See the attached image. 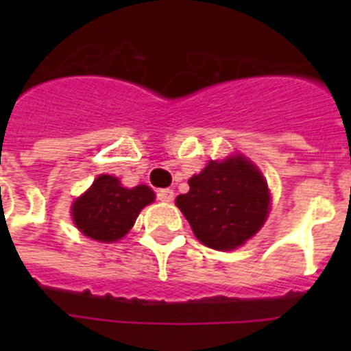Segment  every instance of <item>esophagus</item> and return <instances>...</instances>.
Listing matches in <instances>:
<instances>
[{
	"mask_svg": "<svg viewBox=\"0 0 351 351\" xmlns=\"http://www.w3.org/2000/svg\"><path fill=\"white\" fill-rule=\"evenodd\" d=\"M156 197H158V200H161V202H172L173 191L169 190V188H167V190H158Z\"/></svg>",
	"mask_w": 351,
	"mask_h": 351,
	"instance_id": "esophagus-1",
	"label": "esophagus"
}]
</instances>
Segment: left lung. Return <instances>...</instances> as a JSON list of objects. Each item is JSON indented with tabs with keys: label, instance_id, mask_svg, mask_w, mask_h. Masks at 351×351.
Returning <instances> with one entry per match:
<instances>
[{
	"label": "left lung",
	"instance_id": "1",
	"mask_svg": "<svg viewBox=\"0 0 351 351\" xmlns=\"http://www.w3.org/2000/svg\"><path fill=\"white\" fill-rule=\"evenodd\" d=\"M190 191L176 204L207 247L230 251L243 246L262 228L271 193L262 172L241 154L209 161L188 181Z\"/></svg>",
	"mask_w": 351,
	"mask_h": 351
}]
</instances>
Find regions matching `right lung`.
<instances>
[{"label":"right lung","instance_id":"obj_1","mask_svg":"<svg viewBox=\"0 0 351 351\" xmlns=\"http://www.w3.org/2000/svg\"><path fill=\"white\" fill-rule=\"evenodd\" d=\"M153 200L154 191L149 186L125 188L117 178L101 173L73 202L71 218L86 237L116 243L128 234L138 213Z\"/></svg>","mask_w":351,"mask_h":351}]
</instances>
